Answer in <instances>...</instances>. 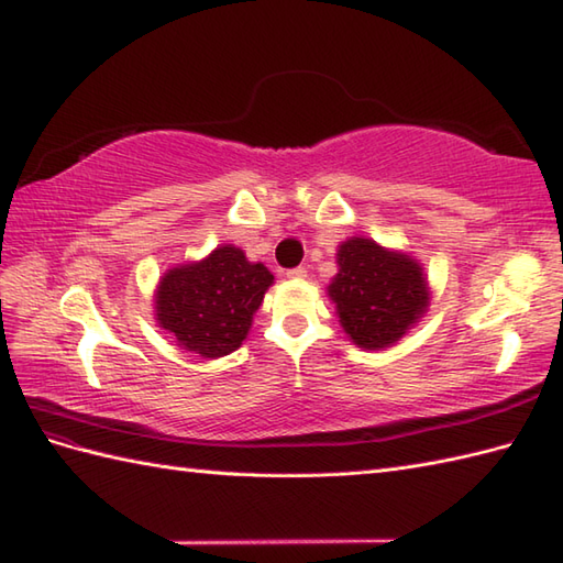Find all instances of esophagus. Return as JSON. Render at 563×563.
<instances>
[{
    "label": "esophagus",
    "mask_w": 563,
    "mask_h": 563,
    "mask_svg": "<svg viewBox=\"0 0 563 563\" xmlns=\"http://www.w3.org/2000/svg\"><path fill=\"white\" fill-rule=\"evenodd\" d=\"M286 277L289 279H306V267H294L286 272Z\"/></svg>",
    "instance_id": "esophagus-1"
}]
</instances>
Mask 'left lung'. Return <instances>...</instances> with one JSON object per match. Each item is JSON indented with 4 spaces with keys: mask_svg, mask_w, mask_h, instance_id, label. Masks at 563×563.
Returning <instances> with one entry per match:
<instances>
[{
    "mask_svg": "<svg viewBox=\"0 0 563 563\" xmlns=\"http://www.w3.org/2000/svg\"><path fill=\"white\" fill-rule=\"evenodd\" d=\"M340 272L330 298L344 332L361 349L395 344L429 306L421 267L407 255L387 253L376 241L352 239L336 253Z\"/></svg>",
    "mask_w": 563,
    "mask_h": 563,
    "instance_id": "1",
    "label": "left lung"
}]
</instances>
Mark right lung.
Returning <instances> with one entry per match:
<instances>
[{
    "label": "right lung",
    "instance_id": "right-lung-1",
    "mask_svg": "<svg viewBox=\"0 0 563 563\" xmlns=\"http://www.w3.org/2000/svg\"><path fill=\"white\" fill-rule=\"evenodd\" d=\"M265 265L247 262L243 250L221 245L197 265L170 269L156 294V318L187 352L219 358L245 340L272 284Z\"/></svg>",
    "mask_w": 563,
    "mask_h": 563
}]
</instances>
